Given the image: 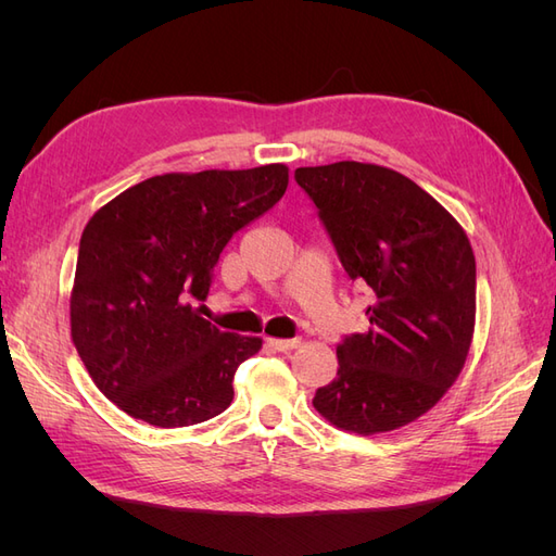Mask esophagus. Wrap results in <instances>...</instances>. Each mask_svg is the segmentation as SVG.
I'll return each instance as SVG.
<instances>
[{"label": "esophagus", "instance_id": "obj_1", "mask_svg": "<svg viewBox=\"0 0 556 556\" xmlns=\"http://www.w3.org/2000/svg\"><path fill=\"white\" fill-rule=\"evenodd\" d=\"M266 343L271 345L274 350H278V352H290V350H294L296 345H299V341L296 339H266Z\"/></svg>", "mask_w": 556, "mask_h": 556}]
</instances>
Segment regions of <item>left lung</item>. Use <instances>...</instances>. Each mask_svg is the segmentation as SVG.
Wrapping results in <instances>:
<instances>
[{
  "mask_svg": "<svg viewBox=\"0 0 556 556\" xmlns=\"http://www.w3.org/2000/svg\"><path fill=\"white\" fill-rule=\"evenodd\" d=\"M350 280L371 290L368 329L336 348L319 387L329 425L374 435L415 422L459 378L476 329V257L462 225L403 174L366 162L301 166Z\"/></svg>",
  "mask_w": 556,
  "mask_h": 556,
  "instance_id": "1",
  "label": "left lung"
}]
</instances>
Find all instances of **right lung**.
I'll list each match as a JSON object with an SVG mask.
<instances>
[{
  "instance_id": "add662e5",
  "label": "right lung",
  "mask_w": 556,
  "mask_h": 556,
  "mask_svg": "<svg viewBox=\"0 0 556 556\" xmlns=\"http://www.w3.org/2000/svg\"><path fill=\"white\" fill-rule=\"evenodd\" d=\"M290 169L162 174L131 185L83 229L72 341L117 408L174 429L229 408L233 374L262 339L220 331L194 308L241 227L285 194Z\"/></svg>"
}]
</instances>
